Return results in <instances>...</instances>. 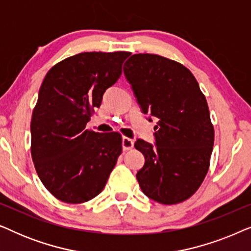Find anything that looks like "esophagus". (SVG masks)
<instances>
[{
    "mask_svg": "<svg viewBox=\"0 0 251 251\" xmlns=\"http://www.w3.org/2000/svg\"><path fill=\"white\" fill-rule=\"evenodd\" d=\"M133 147V139L128 138V137H123L122 138V149L123 151L131 150Z\"/></svg>",
    "mask_w": 251,
    "mask_h": 251,
    "instance_id": "1",
    "label": "esophagus"
}]
</instances>
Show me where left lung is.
<instances>
[{
    "label": "left lung",
    "mask_w": 251,
    "mask_h": 251,
    "mask_svg": "<svg viewBox=\"0 0 251 251\" xmlns=\"http://www.w3.org/2000/svg\"><path fill=\"white\" fill-rule=\"evenodd\" d=\"M123 72L143 112L159 119L155 146L143 139L135 143L145 156L136 175L139 186L159 203L187 200L210 164L215 131L207 99L188 68L159 54H132Z\"/></svg>",
    "instance_id": "obj_1"
}]
</instances>
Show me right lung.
Masks as SVG:
<instances>
[{
  "instance_id": "add662e5",
  "label": "right lung",
  "mask_w": 251,
  "mask_h": 251,
  "mask_svg": "<svg viewBox=\"0 0 251 251\" xmlns=\"http://www.w3.org/2000/svg\"><path fill=\"white\" fill-rule=\"evenodd\" d=\"M126 51L82 52L50 68L30 121V153L48 191L66 203H83L104 190L122 152L119 132L85 129L106 89L122 74Z\"/></svg>"
}]
</instances>
